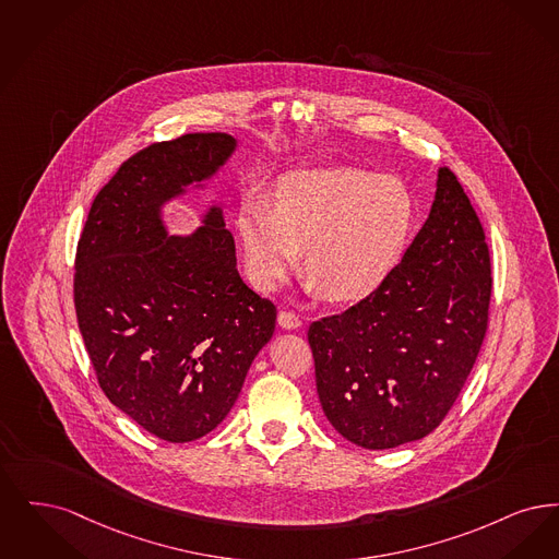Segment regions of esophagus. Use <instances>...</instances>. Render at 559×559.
Here are the masks:
<instances>
[{"label": "esophagus", "mask_w": 559, "mask_h": 559, "mask_svg": "<svg viewBox=\"0 0 559 559\" xmlns=\"http://www.w3.org/2000/svg\"><path fill=\"white\" fill-rule=\"evenodd\" d=\"M277 323H280L284 330H298V328L302 325L300 317L296 316V313H292V311H280Z\"/></svg>", "instance_id": "1"}]
</instances>
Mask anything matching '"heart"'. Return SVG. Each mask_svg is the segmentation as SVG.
Masks as SVG:
<instances>
[{"label":"heart","instance_id":"obj_1","mask_svg":"<svg viewBox=\"0 0 559 559\" xmlns=\"http://www.w3.org/2000/svg\"><path fill=\"white\" fill-rule=\"evenodd\" d=\"M417 200L394 177L357 167L292 170L236 217L250 282L277 288L305 248L307 290L355 305L382 290L403 265L417 229Z\"/></svg>","mask_w":559,"mask_h":559}]
</instances>
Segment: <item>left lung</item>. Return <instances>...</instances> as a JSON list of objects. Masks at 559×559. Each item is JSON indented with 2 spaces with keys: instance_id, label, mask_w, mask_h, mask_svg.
Masks as SVG:
<instances>
[{
  "instance_id": "8db88e82",
  "label": "left lung",
  "mask_w": 559,
  "mask_h": 559,
  "mask_svg": "<svg viewBox=\"0 0 559 559\" xmlns=\"http://www.w3.org/2000/svg\"><path fill=\"white\" fill-rule=\"evenodd\" d=\"M490 290L480 218L457 177L438 169L430 215L389 284L309 328L330 424L371 451L428 437L476 364Z\"/></svg>"
}]
</instances>
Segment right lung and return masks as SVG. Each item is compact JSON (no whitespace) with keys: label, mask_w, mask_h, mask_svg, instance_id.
I'll return each mask as SVG.
<instances>
[{"label":"right lung","mask_w":559,"mask_h":559,"mask_svg":"<svg viewBox=\"0 0 559 559\" xmlns=\"http://www.w3.org/2000/svg\"><path fill=\"white\" fill-rule=\"evenodd\" d=\"M238 147L188 133L124 160L99 190L74 263V309L108 401L167 442L209 435L234 407L275 330V305L243 284L223 209L169 234L165 206L206 190Z\"/></svg>","instance_id":"add662e5"}]
</instances>
